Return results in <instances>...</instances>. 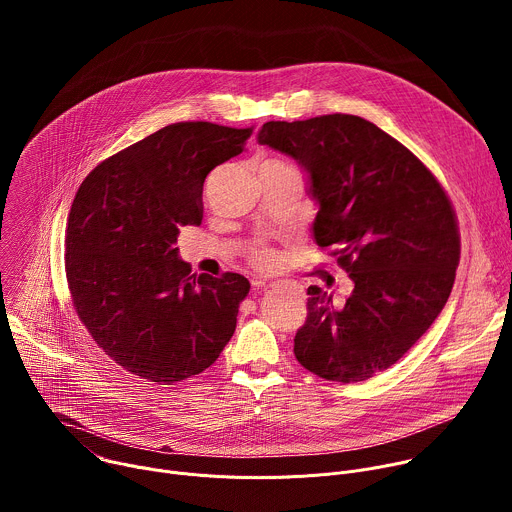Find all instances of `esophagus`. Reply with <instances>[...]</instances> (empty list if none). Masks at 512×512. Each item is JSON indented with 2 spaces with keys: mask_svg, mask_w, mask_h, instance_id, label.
Wrapping results in <instances>:
<instances>
[{
  "mask_svg": "<svg viewBox=\"0 0 512 512\" xmlns=\"http://www.w3.org/2000/svg\"><path fill=\"white\" fill-rule=\"evenodd\" d=\"M253 285H255V287H271V285H273V281H267V279H255V281H253Z\"/></svg>",
  "mask_w": 512,
  "mask_h": 512,
  "instance_id": "34e87169",
  "label": "esophagus"
}]
</instances>
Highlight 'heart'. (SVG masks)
I'll list each match as a JSON object with an SVG mask.
<instances>
[{"instance_id":"heart-1","label":"heart","mask_w":512,"mask_h":512,"mask_svg":"<svg viewBox=\"0 0 512 512\" xmlns=\"http://www.w3.org/2000/svg\"><path fill=\"white\" fill-rule=\"evenodd\" d=\"M255 259H257V263H261V265H269V263L273 261V255H271L269 251H259Z\"/></svg>"}]
</instances>
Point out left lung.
I'll return each instance as SVG.
<instances>
[{
  "label": "left lung",
  "instance_id": "left-lung-1",
  "mask_svg": "<svg viewBox=\"0 0 512 512\" xmlns=\"http://www.w3.org/2000/svg\"><path fill=\"white\" fill-rule=\"evenodd\" d=\"M257 141L298 162L318 206L314 239L336 249L354 283L342 304L308 287L294 354L322 379L367 381L395 364L450 298L460 261L452 204L405 145L356 115L269 121Z\"/></svg>",
  "mask_w": 512,
  "mask_h": 512
}]
</instances>
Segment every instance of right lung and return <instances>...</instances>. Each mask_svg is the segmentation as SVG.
Listing matches in <instances>:
<instances>
[{
    "instance_id": "add662e5",
    "label": "right lung",
    "mask_w": 512,
    "mask_h": 512,
    "mask_svg": "<svg viewBox=\"0 0 512 512\" xmlns=\"http://www.w3.org/2000/svg\"><path fill=\"white\" fill-rule=\"evenodd\" d=\"M251 129L172 123L99 164L66 218L72 302L99 348L131 375L172 385L208 369L237 328L251 283L188 275L180 227L200 225L210 170L239 156Z\"/></svg>"
}]
</instances>
